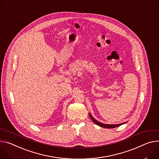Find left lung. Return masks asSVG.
<instances>
[{
	"instance_id": "8db88e82",
	"label": "left lung",
	"mask_w": 159,
	"mask_h": 159,
	"mask_svg": "<svg viewBox=\"0 0 159 159\" xmlns=\"http://www.w3.org/2000/svg\"><path fill=\"white\" fill-rule=\"evenodd\" d=\"M89 116H90V117H91V119H92V120L96 124H97L98 125H99V126H101V127H105V128H108V129H110V128H115V127H119V126H120V125H122V124H116V125H110V124H102V123H101V122H98V121H97L96 120H95L92 116H91V115L89 113Z\"/></svg>"
}]
</instances>
